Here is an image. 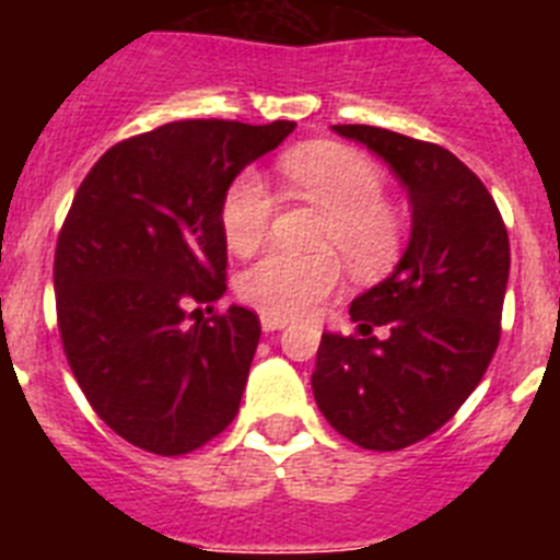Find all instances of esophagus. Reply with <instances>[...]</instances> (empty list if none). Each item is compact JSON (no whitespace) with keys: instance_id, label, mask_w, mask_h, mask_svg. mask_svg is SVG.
Instances as JSON below:
<instances>
[{"instance_id":"esophagus-1","label":"esophagus","mask_w":560,"mask_h":560,"mask_svg":"<svg viewBox=\"0 0 560 560\" xmlns=\"http://www.w3.org/2000/svg\"><path fill=\"white\" fill-rule=\"evenodd\" d=\"M260 328H264L266 334H271V330H283L285 328V319H280V316L264 314V316H260Z\"/></svg>"}]
</instances>
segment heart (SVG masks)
I'll return each mask as SVG.
<instances>
[{
  "label": "heart",
  "instance_id": "1",
  "mask_svg": "<svg viewBox=\"0 0 560 560\" xmlns=\"http://www.w3.org/2000/svg\"><path fill=\"white\" fill-rule=\"evenodd\" d=\"M283 176L305 201L316 205L323 221L316 226L314 255L269 252L237 277V294L257 311L280 319L305 316L339 283L341 260L353 271H378L398 249L400 224L384 201V176L364 153L353 148L316 142L294 148L280 162ZM275 221V196L255 171L237 173L221 201V230L226 244L249 255L264 244Z\"/></svg>",
  "mask_w": 560,
  "mask_h": 560
}]
</instances>
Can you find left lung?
<instances>
[{
	"mask_svg": "<svg viewBox=\"0 0 560 560\" xmlns=\"http://www.w3.org/2000/svg\"><path fill=\"white\" fill-rule=\"evenodd\" d=\"M407 187L412 237L384 283L350 305L359 334H323L311 387L350 443L398 452L438 432L477 389L502 336L511 241L488 187L446 148L375 126H334ZM387 327L384 340L372 336Z\"/></svg>",
	"mask_w": 560,
	"mask_h": 560,
	"instance_id": "obj_1",
	"label": "left lung"
}]
</instances>
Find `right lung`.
<instances>
[{
	"mask_svg": "<svg viewBox=\"0 0 560 560\" xmlns=\"http://www.w3.org/2000/svg\"><path fill=\"white\" fill-rule=\"evenodd\" d=\"M294 126L165 122L108 148L78 187L52 266L61 345L97 418L142 452L190 454L237 415L260 319L201 316L226 291L221 201Z\"/></svg>",
	"mask_w": 560,
	"mask_h": 560,
	"instance_id": "right-lung-1",
	"label": "right lung"
}]
</instances>
